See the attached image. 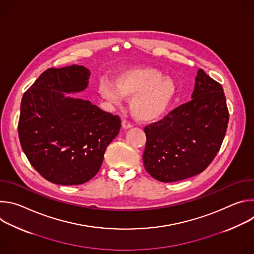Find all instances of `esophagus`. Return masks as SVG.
I'll return each instance as SVG.
<instances>
[{"instance_id":"obj_1","label":"esophagus","mask_w":254,"mask_h":254,"mask_svg":"<svg viewBox=\"0 0 254 254\" xmlns=\"http://www.w3.org/2000/svg\"><path fill=\"white\" fill-rule=\"evenodd\" d=\"M122 126H123L124 128H130V127H132V124H131L130 122L127 121V120H124V121H123Z\"/></svg>"}]
</instances>
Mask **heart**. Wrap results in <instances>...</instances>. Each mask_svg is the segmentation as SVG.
<instances>
[{"label": "heart", "mask_w": 254, "mask_h": 254, "mask_svg": "<svg viewBox=\"0 0 254 254\" xmlns=\"http://www.w3.org/2000/svg\"><path fill=\"white\" fill-rule=\"evenodd\" d=\"M176 85L169 77L153 68H135L125 72L116 83L103 78L99 82L100 95L114 104H122L124 97L131 99L133 116L140 121L161 118L176 95Z\"/></svg>", "instance_id": "heart-1"}]
</instances>
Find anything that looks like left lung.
I'll use <instances>...</instances> for the list:
<instances>
[{"label": "left lung", "mask_w": 254, "mask_h": 254, "mask_svg": "<svg viewBox=\"0 0 254 254\" xmlns=\"http://www.w3.org/2000/svg\"><path fill=\"white\" fill-rule=\"evenodd\" d=\"M192 99L144 127L146 171L170 183L202 173L219 152L229 113L222 85L199 69Z\"/></svg>", "instance_id": "8db88e82"}]
</instances>
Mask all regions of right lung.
<instances>
[{
  "mask_svg": "<svg viewBox=\"0 0 254 254\" xmlns=\"http://www.w3.org/2000/svg\"><path fill=\"white\" fill-rule=\"evenodd\" d=\"M84 66L48 68L24 93L18 132L33 168L58 185H80L99 171L121 119L88 100L67 97L88 85Z\"/></svg>",
  "mask_w": 254,
  "mask_h": 254,
  "instance_id": "1",
  "label": "right lung"
}]
</instances>
